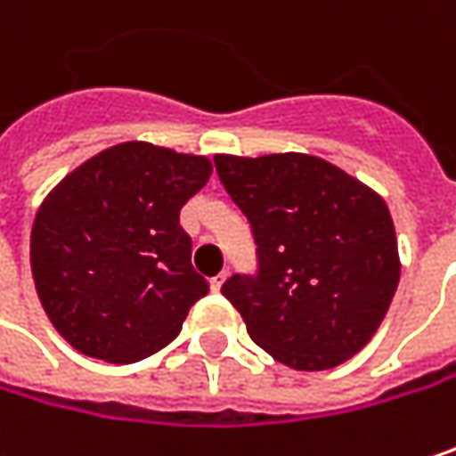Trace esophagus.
<instances>
[{
  "label": "esophagus",
  "mask_w": 456,
  "mask_h": 456,
  "mask_svg": "<svg viewBox=\"0 0 456 456\" xmlns=\"http://www.w3.org/2000/svg\"><path fill=\"white\" fill-rule=\"evenodd\" d=\"M227 273H229V271H222V273H216V276L211 279V289H216V292H219V289H222V284H224V279H227Z\"/></svg>",
  "instance_id": "1"
}]
</instances>
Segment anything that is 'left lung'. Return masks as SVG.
Segmentation results:
<instances>
[{
  "instance_id": "left-lung-1",
  "label": "left lung",
  "mask_w": 456,
  "mask_h": 456,
  "mask_svg": "<svg viewBox=\"0 0 456 456\" xmlns=\"http://www.w3.org/2000/svg\"><path fill=\"white\" fill-rule=\"evenodd\" d=\"M214 164L256 240V273L222 284L250 339L295 370H326L362 350L399 284L384 198L308 153H222Z\"/></svg>"
}]
</instances>
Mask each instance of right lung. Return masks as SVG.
<instances>
[{"mask_svg":"<svg viewBox=\"0 0 456 456\" xmlns=\"http://www.w3.org/2000/svg\"><path fill=\"white\" fill-rule=\"evenodd\" d=\"M211 161L119 143L49 192L30 232V271L54 329L77 352L138 362L167 347L208 295L180 224Z\"/></svg>","mask_w":456,"mask_h":456,"instance_id":"obj_1","label":"right lung"}]
</instances>
